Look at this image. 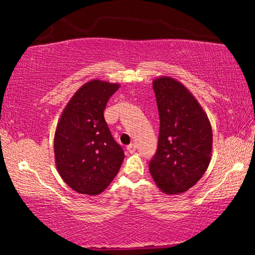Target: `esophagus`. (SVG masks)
<instances>
[{"instance_id":"34e87169","label":"esophagus","mask_w":255,"mask_h":255,"mask_svg":"<svg viewBox=\"0 0 255 255\" xmlns=\"http://www.w3.org/2000/svg\"><path fill=\"white\" fill-rule=\"evenodd\" d=\"M127 150L129 153H135L136 152V145L130 144L129 146H127Z\"/></svg>"}]
</instances>
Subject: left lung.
<instances>
[{
    "label": "left lung",
    "instance_id": "obj_1",
    "mask_svg": "<svg viewBox=\"0 0 255 255\" xmlns=\"http://www.w3.org/2000/svg\"><path fill=\"white\" fill-rule=\"evenodd\" d=\"M159 132L149 173L167 195L193 187L210 163L213 130L207 115L184 86L171 77L153 82Z\"/></svg>",
    "mask_w": 255,
    "mask_h": 255
}]
</instances>
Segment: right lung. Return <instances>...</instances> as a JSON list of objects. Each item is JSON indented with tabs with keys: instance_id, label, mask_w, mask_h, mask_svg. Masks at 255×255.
<instances>
[{
	"instance_id": "add662e5",
	"label": "right lung",
	"mask_w": 255,
	"mask_h": 255,
	"mask_svg": "<svg viewBox=\"0 0 255 255\" xmlns=\"http://www.w3.org/2000/svg\"><path fill=\"white\" fill-rule=\"evenodd\" d=\"M119 84L94 80L68 102L55 132L56 166L65 183L83 195H99L117 175L125 158L103 111Z\"/></svg>"
}]
</instances>
